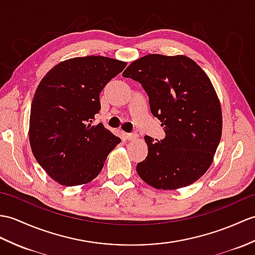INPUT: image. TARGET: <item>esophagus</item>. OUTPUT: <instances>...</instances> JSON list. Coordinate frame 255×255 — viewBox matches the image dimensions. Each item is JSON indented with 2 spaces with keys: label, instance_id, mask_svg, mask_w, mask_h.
Returning a JSON list of instances; mask_svg holds the SVG:
<instances>
[{
  "label": "esophagus",
  "instance_id": "obj_1",
  "mask_svg": "<svg viewBox=\"0 0 255 255\" xmlns=\"http://www.w3.org/2000/svg\"><path fill=\"white\" fill-rule=\"evenodd\" d=\"M124 135H125V138L127 140H133V139L138 137L137 133H127V132H125V133H124Z\"/></svg>",
  "mask_w": 255,
  "mask_h": 255
}]
</instances>
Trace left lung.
<instances>
[{"instance_id":"left-lung-1","label":"left lung","mask_w":255,"mask_h":255,"mask_svg":"<svg viewBox=\"0 0 255 255\" xmlns=\"http://www.w3.org/2000/svg\"><path fill=\"white\" fill-rule=\"evenodd\" d=\"M123 76L139 81L152 115L166 137L145 135L147 156L137 173L158 190H176L202 177L222 137L220 99L204 70L190 57L149 54L133 61Z\"/></svg>"}]
</instances>
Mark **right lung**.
Segmentation results:
<instances>
[{
	"mask_svg": "<svg viewBox=\"0 0 255 255\" xmlns=\"http://www.w3.org/2000/svg\"><path fill=\"white\" fill-rule=\"evenodd\" d=\"M127 63L105 56L74 57L50 69L34 92L29 142L33 156L60 185H86L101 173L121 139L92 125L100 93Z\"/></svg>",
	"mask_w": 255,
	"mask_h": 255,
	"instance_id": "right-lung-1",
	"label": "right lung"
}]
</instances>
